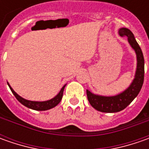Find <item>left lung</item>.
I'll list each match as a JSON object with an SVG mask.
<instances>
[{
	"label": "left lung",
	"instance_id": "8db88e82",
	"mask_svg": "<svg viewBox=\"0 0 149 149\" xmlns=\"http://www.w3.org/2000/svg\"><path fill=\"white\" fill-rule=\"evenodd\" d=\"M121 36L128 37V41L134 49L137 55V69L133 82L128 89L114 96H102L95 95L89 90H86L89 104L96 110L104 113H116L124 109L134 100L140 92L144 79V59L140 46L135 40L132 31L127 28H121L118 31Z\"/></svg>",
	"mask_w": 149,
	"mask_h": 149
}]
</instances>
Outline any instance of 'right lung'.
Instances as JSON below:
<instances>
[{
	"label": "right lung",
	"instance_id": "obj_1",
	"mask_svg": "<svg viewBox=\"0 0 149 149\" xmlns=\"http://www.w3.org/2000/svg\"><path fill=\"white\" fill-rule=\"evenodd\" d=\"M9 87L11 90V92L13 93V95H15V97L17 99V100L20 102V104H22L23 105H25L29 109H31L34 110H38V111H45V110H48L52 108H54L55 106L57 105L59 103H60L61 100H62V97H63V92H64V89L65 85H64L62 87V89H60V91L59 92V94L56 95L55 97H54L53 99L51 100H47V101H42V102H39V101H31V100H27L22 97H20V95H17L13 89L10 87V85L9 84Z\"/></svg>",
	"mask_w": 149,
	"mask_h": 149
}]
</instances>
